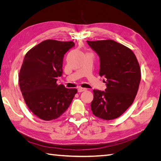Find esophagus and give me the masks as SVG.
I'll return each mask as SVG.
<instances>
[{
  "label": "esophagus",
  "mask_w": 161,
  "mask_h": 161,
  "mask_svg": "<svg viewBox=\"0 0 161 161\" xmlns=\"http://www.w3.org/2000/svg\"><path fill=\"white\" fill-rule=\"evenodd\" d=\"M86 91V89L82 88V87H79V88L78 89V92H83V91Z\"/></svg>",
  "instance_id": "obj_1"
}]
</instances>
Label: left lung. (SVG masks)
Returning <instances> with one entry per match:
<instances>
[{
	"instance_id": "8db88e82",
	"label": "left lung",
	"mask_w": 161,
	"mask_h": 161,
	"mask_svg": "<svg viewBox=\"0 0 161 161\" xmlns=\"http://www.w3.org/2000/svg\"><path fill=\"white\" fill-rule=\"evenodd\" d=\"M100 58L99 75L105 91L93 90L91 110L97 118H118L133 103L141 80L139 63L130 48L111 40L86 41Z\"/></svg>"
}]
</instances>
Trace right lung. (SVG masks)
<instances>
[{"label": "right lung", "mask_w": 161, "mask_h": 161, "mask_svg": "<svg viewBox=\"0 0 161 161\" xmlns=\"http://www.w3.org/2000/svg\"><path fill=\"white\" fill-rule=\"evenodd\" d=\"M73 42L47 40L29 51L23 62L19 81L27 106L40 119H57L69 108L77 92L57 84L62 75L64 54L75 46Z\"/></svg>", "instance_id": "right-lung-1"}]
</instances>
